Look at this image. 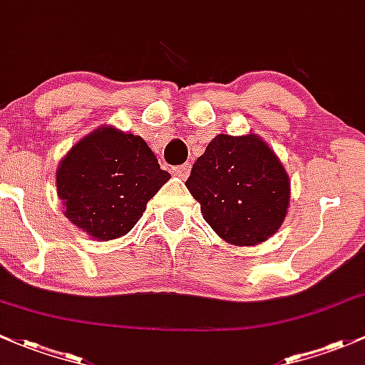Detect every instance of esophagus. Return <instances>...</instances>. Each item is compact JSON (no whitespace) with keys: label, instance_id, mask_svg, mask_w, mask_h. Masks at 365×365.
<instances>
[{"label":"esophagus","instance_id":"obj_1","mask_svg":"<svg viewBox=\"0 0 365 365\" xmlns=\"http://www.w3.org/2000/svg\"><path fill=\"white\" fill-rule=\"evenodd\" d=\"M174 172L178 178L187 179V175H190V172H191V163H184V165H181V167H175Z\"/></svg>","mask_w":365,"mask_h":365}]
</instances>
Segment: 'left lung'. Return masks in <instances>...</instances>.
<instances>
[{"label":"left lung","mask_w":365,"mask_h":365,"mask_svg":"<svg viewBox=\"0 0 365 365\" xmlns=\"http://www.w3.org/2000/svg\"><path fill=\"white\" fill-rule=\"evenodd\" d=\"M204 220L225 242L257 246L279 230L290 207V175L257 133H220L186 181Z\"/></svg>","instance_id":"left-lung-1"}]
</instances>
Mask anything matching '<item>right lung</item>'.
Wrapping results in <instances>:
<instances>
[{
  "mask_svg": "<svg viewBox=\"0 0 365 365\" xmlns=\"http://www.w3.org/2000/svg\"><path fill=\"white\" fill-rule=\"evenodd\" d=\"M168 179L144 138L110 125L71 145L56 170L63 212L95 240L126 235Z\"/></svg>",
  "mask_w": 365,
  "mask_h": 365,
  "instance_id": "obj_1",
  "label": "right lung"
}]
</instances>
